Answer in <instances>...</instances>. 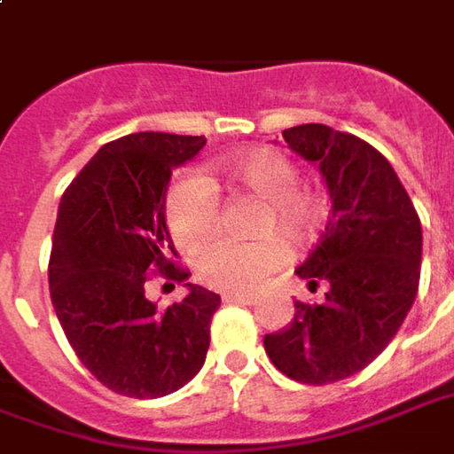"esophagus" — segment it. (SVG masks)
Instances as JSON below:
<instances>
[{
	"label": "esophagus",
	"mask_w": 454,
	"mask_h": 454,
	"mask_svg": "<svg viewBox=\"0 0 454 454\" xmlns=\"http://www.w3.org/2000/svg\"><path fill=\"white\" fill-rule=\"evenodd\" d=\"M223 302H231V304H258V297H253V294H240V293H228L223 294Z\"/></svg>",
	"instance_id": "1"
}]
</instances>
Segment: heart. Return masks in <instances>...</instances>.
Returning a JSON list of instances; mask_svg holds the SVG:
<instances>
[{"mask_svg":"<svg viewBox=\"0 0 454 454\" xmlns=\"http://www.w3.org/2000/svg\"><path fill=\"white\" fill-rule=\"evenodd\" d=\"M300 174L285 154L268 147L238 152L211 164L208 181L226 182L260 199L253 226L258 240H216L196 258V275L208 287L250 293L270 280L287 260V247L302 248L325 221V201L315 189L297 184ZM164 221L184 253L204 248L216 231L218 201L199 174H179L164 194Z\"/></svg>","mask_w":454,"mask_h":454,"instance_id":"1","label":"heart"}]
</instances>
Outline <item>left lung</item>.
Segmentation results:
<instances>
[{
    "label": "left lung",
    "mask_w": 454,
    "mask_h": 454,
    "mask_svg": "<svg viewBox=\"0 0 454 454\" xmlns=\"http://www.w3.org/2000/svg\"><path fill=\"white\" fill-rule=\"evenodd\" d=\"M290 150L319 164L332 218L297 275L325 302H294L290 325L265 334L275 369L309 386L341 381L388 347L418 294L423 231L398 174L376 147L326 125L282 132Z\"/></svg>",
    "instance_id": "1"
}]
</instances>
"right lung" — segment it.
Instances as JSON below:
<instances>
[{
  "mask_svg": "<svg viewBox=\"0 0 454 454\" xmlns=\"http://www.w3.org/2000/svg\"><path fill=\"white\" fill-rule=\"evenodd\" d=\"M204 137L135 132L103 145L63 192L49 260L51 302L85 369L128 398H160L204 366L221 297L176 265L164 221L174 167ZM152 274L186 284L182 303L160 310L144 297Z\"/></svg>",
  "mask_w": 454,
  "mask_h": 454,
  "instance_id": "right-lung-1",
  "label": "right lung"
}]
</instances>
